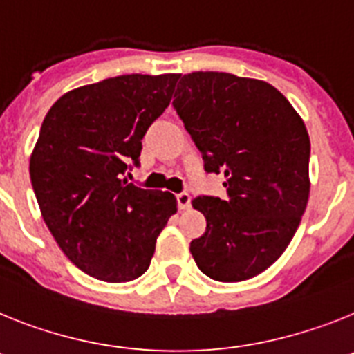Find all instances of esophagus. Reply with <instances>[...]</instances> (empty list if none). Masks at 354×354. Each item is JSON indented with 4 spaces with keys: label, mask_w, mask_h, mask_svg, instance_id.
I'll return each mask as SVG.
<instances>
[{
    "label": "esophagus",
    "mask_w": 354,
    "mask_h": 354,
    "mask_svg": "<svg viewBox=\"0 0 354 354\" xmlns=\"http://www.w3.org/2000/svg\"><path fill=\"white\" fill-rule=\"evenodd\" d=\"M176 201H178V207H180V210H189V207H190L189 192H180V194L176 196Z\"/></svg>",
    "instance_id": "obj_1"
}]
</instances>
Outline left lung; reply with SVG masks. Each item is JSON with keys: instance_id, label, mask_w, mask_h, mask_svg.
<instances>
[{"instance_id": "8db88e82", "label": "left lung", "mask_w": 354, "mask_h": 354, "mask_svg": "<svg viewBox=\"0 0 354 354\" xmlns=\"http://www.w3.org/2000/svg\"><path fill=\"white\" fill-rule=\"evenodd\" d=\"M173 106L201 151L223 173L228 198L198 196L207 232L190 242L199 270L244 281L281 257L310 194V139L303 119L272 85L230 73H190Z\"/></svg>"}]
</instances>
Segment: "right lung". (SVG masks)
<instances>
[{
    "mask_svg": "<svg viewBox=\"0 0 354 354\" xmlns=\"http://www.w3.org/2000/svg\"><path fill=\"white\" fill-rule=\"evenodd\" d=\"M178 78H106L67 92L46 113L30 158L33 192L60 250L92 278L142 276L176 214L171 192L122 176L140 164L144 135L171 103Z\"/></svg>",
    "mask_w": 354,
    "mask_h": 354,
    "instance_id": "right-lung-1",
    "label": "right lung"
}]
</instances>
